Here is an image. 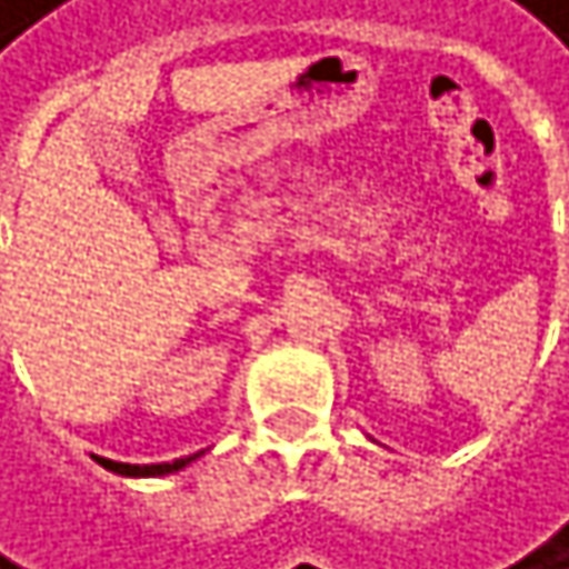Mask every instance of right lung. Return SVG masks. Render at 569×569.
I'll return each instance as SVG.
<instances>
[{
    "mask_svg": "<svg viewBox=\"0 0 569 569\" xmlns=\"http://www.w3.org/2000/svg\"><path fill=\"white\" fill-rule=\"evenodd\" d=\"M200 455H189V458H176L172 465H124V461H111V458H98V465H104L108 471H118V475H131V478H146V475H172L179 468H186L189 461H196Z\"/></svg>",
    "mask_w": 569,
    "mask_h": 569,
    "instance_id": "obj_1",
    "label": "right lung"
}]
</instances>
